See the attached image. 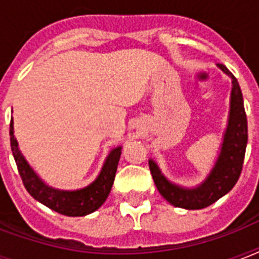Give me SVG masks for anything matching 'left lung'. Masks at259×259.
I'll use <instances>...</instances> for the list:
<instances>
[{
	"mask_svg": "<svg viewBox=\"0 0 259 259\" xmlns=\"http://www.w3.org/2000/svg\"><path fill=\"white\" fill-rule=\"evenodd\" d=\"M223 72L233 80L230 118L221 154L213 169L204 183L193 189H185L172 184L162 176L156 162L149 161V169L161 196L175 207L185 209H200L208 207L222 196L230 192L241 176L247 145V118H246L243 97L237 78L226 66L218 64Z\"/></svg>",
	"mask_w": 259,
	"mask_h": 259,
	"instance_id": "obj_1",
	"label": "left lung"
}]
</instances>
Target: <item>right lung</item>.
I'll list each match as a JSON object with an SVG mask.
<instances>
[{"instance_id":"right-lung-1","label":"right lung","mask_w":259,"mask_h":259,"mask_svg":"<svg viewBox=\"0 0 259 259\" xmlns=\"http://www.w3.org/2000/svg\"><path fill=\"white\" fill-rule=\"evenodd\" d=\"M9 134L12 153L21 176L22 184L33 199L67 217H84L97 211L105 203L115 179L118 161L121 157V146L110 152L99 176L93 184L78 191H59L44 184L25 161V158L22 157L13 134V119H10Z\"/></svg>"}]
</instances>
